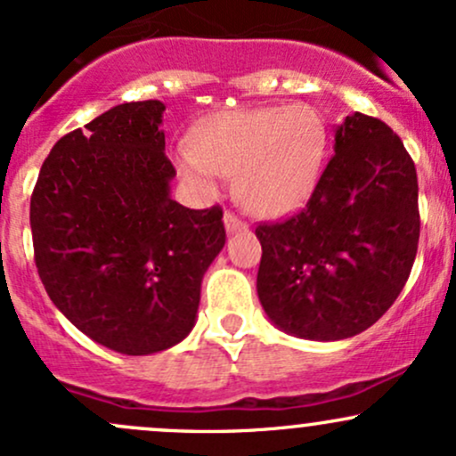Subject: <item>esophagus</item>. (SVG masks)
Wrapping results in <instances>:
<instances>
[{"mask_svg":"<svg viewBox=\"0 0 456 456\" xmlns=\"http://www.w3.org/2000/svg\"><path fill=\"white\" fill-rule=\"evenodd\" d=\"M224 227L229 233L240 232V229H247V220H242L236 212H224Z\"/></svg>","mask_w":456,"mask_h":456,"instance_id":"esophagus-1","label":"esophagus"}]
</instances>
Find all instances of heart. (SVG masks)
Segmentation results:
<instances>
[{"label": "heart", "mask_w": 456, "mask_h": 456, "mask_svg": "<svg viewBox=\"0 0 456 456\" xmlns=\"http://www.w3.org/2000/svg\"><path fill=\"white\" fill-rule=\"evenodd\" d=\"M327 123L307 103L233 110L197 129L182 168L197 179L236 175L248 212L283 216L307 201L327 155Z\"/></svg>", "instance_id": "1"}]
</instances>
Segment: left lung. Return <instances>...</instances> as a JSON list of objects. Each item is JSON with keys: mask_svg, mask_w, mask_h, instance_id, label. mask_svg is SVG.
<instances>
[{"mask_svg": "<svg viewBox=\"0 0 456 456\" xmlns=\"http://www.w3.org/2000/svg\"><path fill=\"white\" fill-rule=\"evenodd\" d=\"M307 205L259 223L257 294L268 318L305 339L366 331L411 274L419 240L418 175L381 118L354 112Z\"/></svg>", "mask_w": 456, "mask_h": 456, "instance_id": "8db88e82", "label": "left lung"}]
</instances>
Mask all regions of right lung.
<instances>
[{
	"instance_id": "obj_1",
	"label": "right lung",
	"mask_w": 456,
	"mask_h": 456,
	"mask_svg": "<svg viewBox=\"0 0 456 456\" xmlns=\"http://www.w3.org/2000/svg\"><path fill=\"white\" fill-rule=\"evenodd\" d=\"M164 103L129 102L73 129L45 158L32 201L34 262L75 327L125 354L190 333L201 279L224 247L223 208L168 197Z\"/></svg>"
}]
</instances>
